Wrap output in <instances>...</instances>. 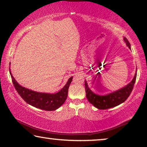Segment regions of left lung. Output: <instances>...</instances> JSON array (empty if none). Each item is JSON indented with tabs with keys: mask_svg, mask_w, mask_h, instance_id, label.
Listing matches in <instances>:
<instances>
[{
	"mask_svg": "<svg viewBox=\"0 0 147 147\" xmlns=\"http://www.w3.org/2000/svg\"><path fill=\"white\" fill-rule=\"evenodd\" d=\"M124 41L128 47L131 49V45L127 39L124 38ZM136 78L137 73H135L133 79L126 86L105 96H100L94 93L89 88L87 82L85 80V91L87 99L90 104L100 109H106L117 106L124 102L129 96L133 89Z\"/></svg>",
	"mask_w": 147,
	"mask_h": 147,
	"instance_id": "1",
	"label": "left lung"
}]
</instances>
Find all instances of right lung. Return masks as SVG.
<instances>
[{
  "label": "right lung",
  "instance_id": "obj_1",
  "mask_svg": "<svg viewBox=\"0 0 147 147\" xmlns=\"http://www.w3.org/2000/svg\"><path fill=\"white\" fill-rule=\"evenodd\" d=\"M12 83L18 94L26 103L35 108L45 111H54L64 104L68 95L69 87L73 80V76L68 80L65 86L55 94L37 92L22 86L18 83L10 72Z\"/></svg>",
  "mask_w": 147,
  "mask_h": 147
}]
</instances>
